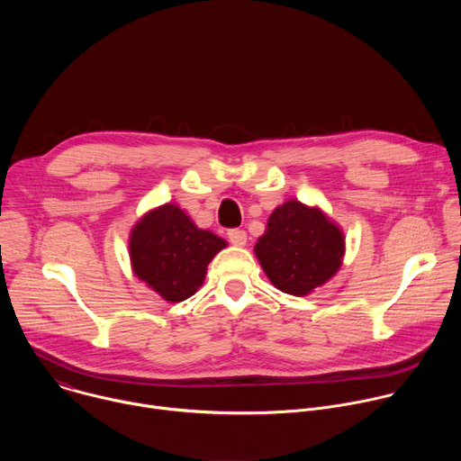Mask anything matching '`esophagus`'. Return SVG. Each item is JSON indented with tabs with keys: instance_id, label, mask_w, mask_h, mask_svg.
Listing matches in <instances>:
<instances>
[{
	"instance_id": "1",
	"label": "esophagus",
	"mask_w": 461,
	"mask_h": 461,
	"mask_svg": "<svg viewBox=\"0 0 461 461\" xmlns=\"http://www.w3.org/2000/svg\"><path fill=\"white\" fill-rule=\"evenodd\" d=\"M228 239H230V242H231L233 246H244L248 235H246L244 230H230V231H228Z\"/></svg>"
}]
</instances>
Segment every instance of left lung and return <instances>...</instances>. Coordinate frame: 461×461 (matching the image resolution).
<instances>
[{
  "label": "left lung",
  "mask_w": 461,
  "mask_h": 461,
  "mask_svg": "<svg viewBox=\"0 0 461 461\" xmlns=\"http://www.w3.org/2000/svg\"><path fill=\"white\" fill-rule=\"evenodd\" d=\"M255 255L277 290L303 297L339 272L345 233L321 208L292 199L270 215Z\"/></svg>",
  "instance_id": "obj_1"
}]
</instances>
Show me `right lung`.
Segmentation results:
<instances>
[{"mask_svg": "<svg viewBox=\"0 0 461 461\" xmlns=\"http://www.w3.org/2000/svg\"><path fill=\"white\" fill-rule=\"evenodd\" d=\"M226 246L224 239L201 230L167 203L149 210L131 230V268L164 301L180 303L203 286L212 258Z\"/></svg>", "mask_w": 461, "mask_h": 461, "instance_id": "right-lung-1", "label": "right lung"}]
</instances>
